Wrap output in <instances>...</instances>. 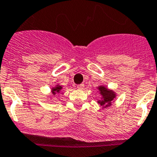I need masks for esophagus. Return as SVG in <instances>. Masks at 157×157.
<instances>
[{
	"instance_id": "obj_1",
	"label": "esophagus",
	"mask_w": 157,
	"mask_h": 157,
	"mask_svg": "<svg viewBox=\"0 0 157 157\" xmlns=\"http://www.w3.org/2000/svg\"><path fill=\"white\" fill-rule=\"evenodd\" d=\"M77 88H78L79 90H83V89H84V84H78V85L77 86Z\"/></svg>"
}]
</instances>
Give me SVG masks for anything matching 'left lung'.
<instances>
[{"mask_svg": "<svg viewBox=\"0 0 157 157\" xmlns=\"http://www.w3.org/2000/svg\"><path fill=\"white\" fill-rule=\"evenodd\" d=\"M99 91L100 94L103 96V99L102 100H99L98 103L101 106H104V107H107L111 104V101L115 97V94L110 90L107 89V88H105L103 86L99 87Z\"/></svg>", "mask_w": 157, "mask_h": 157, "instance_id": "left-lung-1", "label": "left lung"}]
</instances>
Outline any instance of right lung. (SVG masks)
<instances>
[{
    "label": "right lung",
    "instance_id": "1",
    "mask_svg": "<svg viewBox=\"0 0 157 157\" xmlns=\"http://www.w3.org/2000/svg\"><path fill=\"white\" fill-rule=\"evenodd\" d=\"M62 87L59 86V85L56 87V88H52V93H53V95H55L56 93H58V92H59L60 91L62 90Z\"/></svg>",
    "mask_w": 157,
    "mask_h": 157
}]
</instances>
